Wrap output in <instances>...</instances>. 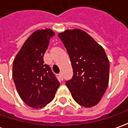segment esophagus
<instances>
[{
    "instance_id": "obj_1",
    "label": "esophagus",
    "mask_w": 128,
    "mask_h": 128,
    "mask_svg": "<svg viewBox=\"0 0 128 128\" xmlns=\"http://www.w3.org/2000/svg\"><path fill=\"white\" fill-rule=\"evenodd\" d=\"M59 78H60V79L62 80H63V76H62V73H59Z\"/></svg>"
}]
</instances>
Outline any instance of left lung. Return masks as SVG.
<instances>
[{"instance_id": "left-lung-1", "label": "left lung", "mask_w": 128, "mask_h": 128, "mask_svg": "<svg viewBox=\"0 0 128 128\" xmlns=\"http://www.w3.org/2000/svg\"><path fill=\"white\" fill-rule=\"evenodd\" d=\"M69 54L73 76L66 82L74 100L90 108L104 95L109 82L110 62L103 48L80 29L58 35Z\"/></svg>"}]
</instances>
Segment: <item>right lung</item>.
I'll list each match as a JSON object with an SVG mask.
<instances>
[{
  "instance_id": "add662e5",
  "label": "right lung",
  "mask_w": 128,
  "mask_h": 128,
  "mask_svg": "<svg viewBox=\"0 0 128 128\" xmlns=\"http://www.w3.org/2000/svg\"><path fill=\"white\" fill-rule=\"evenodd\" d=\"M54 36L50 29L32 32L12 64V78L19 96L25 103L36 109L50 102L60 86L50 66L43 60L50 39Z\"/></svg>"
}]
</instances>
